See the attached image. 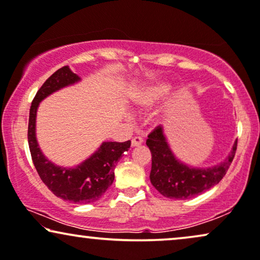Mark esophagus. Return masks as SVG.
<instances>
[{
	"label": "esophagus",
	"mask_w": 260,
	"mask_h": 260,
	"mask_svg": "<svg viewBox=\"0 0 260 260\" xmlns=\"http://www.w3.org/2000/svg\"><path fill=\"white\" fill-rule=\"evenodd\" d=\"M143 143V139L142 137H140V136H136V137H134L133 140H131V146L133 147H137V146H141Z\"/></svg>",
	"instance_id": "esophagus-1"
}]
</instances>
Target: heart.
<instances>
[{
  "instance_id": "obj_1",
  "label": "heart",
  "mask_w": 260,
  "mask_h": 260,
  "mask_svg": "<svg viewBox=\"0 0 260 260\" xmlns=\"http://www.w3.org/2000/svg\"><path fill=\"white\" fill-rule=\"evenodd\" d=\"M169 86L165 82H150L140 89L134 98V106L137 110H145L152 107L168 91Z\"/></svg>"
}]
</instances>
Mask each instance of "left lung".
<instances>
[{
    "label": "left lung",
    "mask_w": 260,
    "mask_h": 260,
    "mask_svg": "<svg viewBox=\"0 0 260 260\" xmlns=\"http://www.w3.org/2000/svg\"><path fill=\"white\" fill-rule=\"evenodd\" d=\"M146 145L152 153L150 183L165 198L185 200L219 183L235 156L238 140L223 161L207 168H197L181 161L172 152L162 126L155 127L149 134Z\"/></svg>",
    "instance_id": "8db88e82"
}]
</instances>
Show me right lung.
Here are the masks:
<instances>
[{"label":"right lung","instance_id":"1","mask_svg":"<svg viewBox=\"0 0 260 260\" xmlns=\"http://www.w3.org/2000/svg\"><path fill=\"white\" fill-rule=\"evenodd\" d=\"M81 82V77L63 66L54 72L37 91L31 104L28 117V147L38 175L57 198L75 204H90L99 200L114 181V168L131 142H102L81 164L65 168L54 164L43 154L36 137V118L40 104L60 89Z\"/></svg>","mask_w":260,"mask_h":260}]
</instances>
